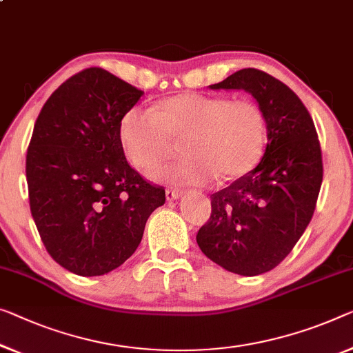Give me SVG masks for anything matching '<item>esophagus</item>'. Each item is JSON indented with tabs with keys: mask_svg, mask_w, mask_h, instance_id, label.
Wrapping results in <instances>:
<instances>
[{
	"mask_svg": "<svg viewBox=\"0 0 353 353\" xmlns=\"http://www.w3.org/2000/svg\"><path fill=\"white\" fill-rule=\"evenodd\" d=\"M181 196H182L181 190H176V188H168V190H166L168 201H174V199H179Z\"/></svg>",
	"mask_w": 353,
	"mask_h": 353,
	"instance_id": "obj_1",
	"label": "esophagus"
}]
</instances>
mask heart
Masks as SVG:
<instances>
[{"mask_svg":"<svg viewBox=\"0 0 353 353\" xmlns=\"http://www.w3.org/2000/svg\"><path fill=\"white\" fill-rule=\"evenodd\" d=\"M179 138L185 159L152 176L185 185H204L215 177L230 182L260 161L266 123L250 99L181 93L163 99L154 110L128 109L119 125L120 145L141 170L159 165L170 154V139Z\"/></svg>","mask_w":353,"mask_h":353,"instance_id":"heart-1","label":"heart"}]
</instances>
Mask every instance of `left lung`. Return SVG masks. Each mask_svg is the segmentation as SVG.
<instances>
[{"instance_id": "obj_1", "label": "left lung", "mask_w": 353, "mask_h": 353, "mask_svg": "<svg viewBox=\"0 0 353 353\" xmlns=\"http://www.w3.org/2000/svg\"><path fill=\"white\" fill-rule=\"evenodd\" d=\"M209 88L252 94L265 117L268 143L254 170L210 194L212 214L196 243L223 270L259 276L290 254L311 222L323 179L317 131L296 93L255 68Z\"/></svg>"}]
</instances>
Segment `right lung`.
I'll list each match as a JSON object with an SVG mask.
<instances>
[{
    "instance_id": "add662e5",
    "label": "right lung",
    "mask_w": 353,
    "mask_h": 353,
    "mask_svg": "<svg viewBox=\"0 0 353 353\" xmlns=\"http://www.w3.org/2000/svg\"><path fill=\"white\" fill-rule=\"evenodd\" d=\"M144 92L88 68L50 94L28 152L30 209L47 252L77 276L108 274L130 259L165 188L125 159L119 125Z\"/></svg>"
}]
</instances>
